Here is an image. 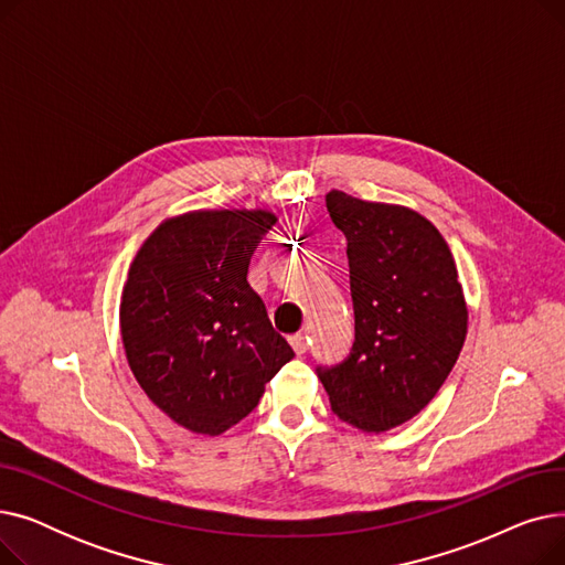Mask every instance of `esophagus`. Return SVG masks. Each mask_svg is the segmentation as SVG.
Instances as JSON below:
<instances>
[{
  "label": "esophagus",
  "mask_w": 565,
  "mask_h": 565,
  "mask_svg": "<svg viewBox=\"0 0 565 565\" xmlns=\"http://www.w3.org/2000/svg\"><path fill=\"white\" fill-rule=\"evenodd\" d=\"M288 341H290L295 354H305L307 352V337L305 334H292Z\"/></svg>",
  "instance_id": "34e87169"
}]
</instances>
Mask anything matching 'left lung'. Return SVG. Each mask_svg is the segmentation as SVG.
Masks as SVG:
<instances>
[{
  "label": "left lung",
  "instance_id": "left-lung-1",
  "mask_svg": "<svg viewBox=\"0 0 565 565\" xmlns=\"http://www.w3.org/2000/svg\"><path fill=\"white\" fill-rule=\"evenodd\" d=\"M328 211L348 241L354 343L345 362L318 369L339 419L392 430L435 398L467 337L454 254L424 215L341 190Z\"/></svg>",
  "mask_w": 565,
  "mask_h": 565
}]
</instances>
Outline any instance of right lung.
Here are the masks:
<instances>
[{
	"label": "right lung",
	"instance_id": "1",
	"mask_svg": "<svg viewBox=\"0 0 565 565\" xmlns=\"http://www.w3.org/2000/svg\"><path fill=\"white\" fill-rule=\"evenodd\" d=\"M270 211H192L164 220L130 263L121 339L143 394L196 435H222L295 358L247 281Z\"/></svg>",
	"mask_w": 565,
	"mask_h": 565
}]
</instances>
